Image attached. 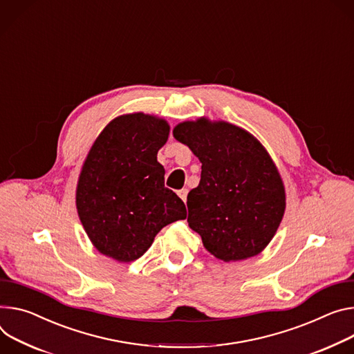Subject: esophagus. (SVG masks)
Returning <instances> with one entry per match:
<instances>
[{"instance_id": "obj_1", "label": "esophagus", "mask_w": 354, "mask_h": 354, "mask_svg": "<svg viewBox=\"0 0 354 354\" xmlns=\"http://www.w3.org/2000/svg\"><path fill=\"white\" fill-rule=\"evenodd\" d=\"M178 195H179V198H180L183 202H186V196H187V189H180V190H178Z\"/></svg>"}]
</instances>
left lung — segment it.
Listing matches in <instances>:
<instances>
[{
  "label": "left lung",
  "mask_w": 354,
  "mask_h": 354,
  "mask_svg": "<svg viewBox=\"0 0 354 354\" xmlns=\"http://www.w3.org/2000/svg\"><path fill=\"white\" fill-rule=\"evenodd\" d=\"M174 137L202 162L199 186L187 195L189 227L218 260L260 254L285 212V187L267 149L243 128L207 118L178 124Z\"/></svg>",
  "instance_id": "1"
}]
</instances>
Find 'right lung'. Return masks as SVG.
<instances>
[{
    "instance_id": "obj_1",
    "label": "right lung",
    "mask_w": 354,
    "mask_h": 354,
    "mask_svg": "<svg viewBox=\"0 0 354 354\" xmlns=\"http://www.w3.org/2000/svg\"><path fill=\"white\" fill-rule=\"evenodd\" d=\"M169 136L164 118L134 113L114 118L83 164L76 207L83 227L102 254L134 261L167 224L186 218L185 203L165 187L156 160Z\"/></svg>"
}]
</instances>
